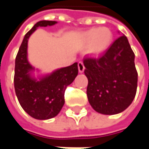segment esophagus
<instances>
[{
	"mask_svg": "<svg viewBox=\"0 0 149 149\" xmlns=\"http://www.w3.org/2000/svg\"><path fill=\"white\" fill-rule=\"evenodd\" d=\"M84 63L82 61H80L78 63V69H79V72H83L84 71Z\"/></svg>",
	"mask_w": 149,
	"mask_h": 149,
	"instance_id": "34e87169",
	"label": "esophagus"
}]
</instances>
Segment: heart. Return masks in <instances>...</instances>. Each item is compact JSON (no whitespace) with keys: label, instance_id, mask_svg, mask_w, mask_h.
Segmentation results:
<instances>
[{"label":"heart","instance_id":"b5f03b06","mask_svg":"<svg viewBox=\"0 0 149 149\" xmlns=\"http://www.w3.org/2000/svg\"><path fill=\"white\" fill-rule=\"evenodd\" d=\"M112 33L109 28H93L84 32L83 40L91 42L89 50L92 52H104L109 48L112 41Z\"/></svg>","mask_w":149,"mask_h":149}]
</instances>
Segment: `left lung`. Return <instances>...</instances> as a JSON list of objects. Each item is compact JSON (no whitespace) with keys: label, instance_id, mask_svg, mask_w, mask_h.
<instances>
[{"label":"left lung","instance_id":"8db88e82","mask_svg":"<svg viewBox=\"0 0 149 149\" xmlns=\"http://www.w3.org/2000/svg\"><path fill=\"white\" fill-rule=\"evenodd\" d=\"M134 58L125 35L116 40L99 57H84L88 99L95 111L114 115L131 104L137 88Z\"/></svg>","mask_w":149,"mask_h":149}]
</instances>
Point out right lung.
Here are the masks:
<instances>
[{
	"label": "right lung",
	"mask_w": 149,
	"mask_h": 149,
	"mask_svg": "<svg viewBox=\"0 0 149 149\" xmlns=\"http://www.w3.org/2000/svg\"><path fill=\"white\" fill-rule=\"evenodd\" d=\"M52 21L37 22L25 34L15 61L14 88L18 101L28 114L37 120L54 117L65 104V92L78 74L77 63L62 68L37 81L29 72L33 68L27 60L28 39L37 27L55 24Z\"/></svg>",
	"instance_id": "1"
}]
</instances>
